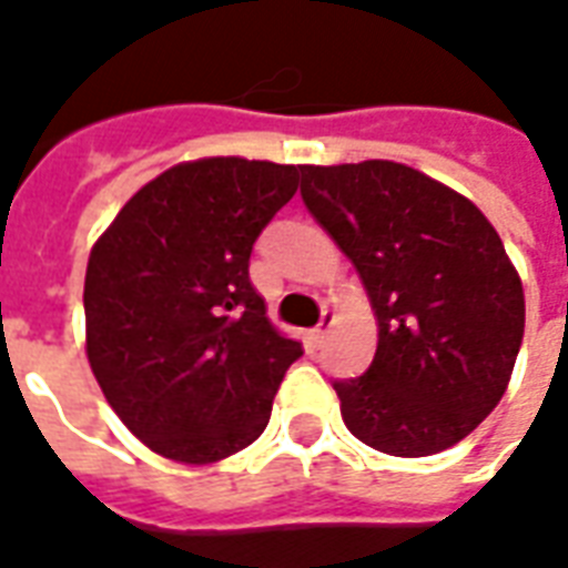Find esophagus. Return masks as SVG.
Here are the masks:
<instances>
[{
  "label": "esophagus",
  "instance_id": "1",
  "mask_svg": "<svg viewBox=\"0 0 568 568\" xmlns=\"http://www.w3.org/2000/svg\"><path fill=\"white\" fill-rule=\"evenodd\" d=\"M332 325H334V313L332 310H325V313H322L320 325L313 328V341H316V344H322V341L328 337V332H332Z\"/></svg>",
  "mask_w": 568,
  "mask_h": 568
}]
</instances>
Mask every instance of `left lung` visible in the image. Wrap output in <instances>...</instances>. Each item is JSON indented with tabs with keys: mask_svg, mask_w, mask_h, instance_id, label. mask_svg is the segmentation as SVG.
<instances>
[{
	"mask_svg": "<svg viewBox=\"0 0 568 568\" xmlns=\"http://www.w3.org/2000/svg\"><path fill=\"white\" fill-rule=\"evenodd\" d=\"M301 197L362 276L377 353L334 381L346 428L389 456L475 432L511 381L524 285L496 227L459 191L395 161L301 166Z\"/></svg>",
	"mask_w": 568,
	"mask_h": 568,
	"instance_id": "left-lung-1",
	"label": "left lung"
}]
</instances>
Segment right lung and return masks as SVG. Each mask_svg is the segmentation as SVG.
Masks as SVG:
<instances>
[{"label": "right lung", "instance_id": "add662e5", "mask_svg": "<svg viewBox=\"0 0 568 568\" xmlns=\"http://www.w3.org/2000/svg\"><path fill=\"white\" fill-rule=\"evenodd\" d=\"M301 166L200 158L151 179L93 243L88 362L121 423L173 463L210 465L267 428L304 356L248 283L255 240Z\"/></svg>", "mask_w": 568, "mask_h": 568}]
</instances>
